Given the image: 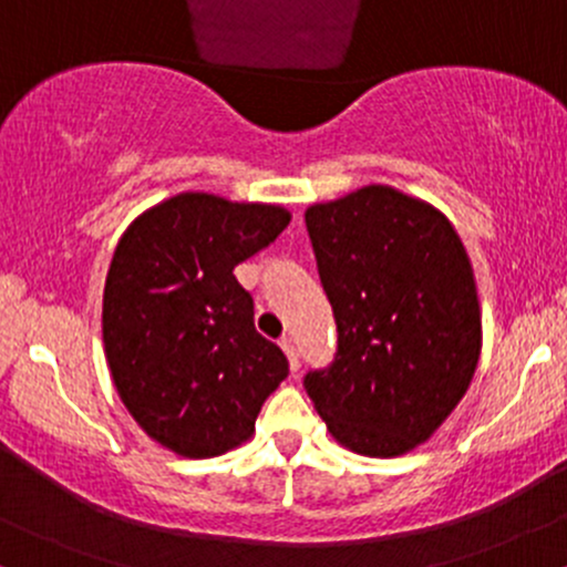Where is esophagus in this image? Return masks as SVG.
I'll use <instances>...</instances> for the list:
<instances>
[{
	"label": "esophagus",
	"mask_w": 567,
	"mask_h": 567,
	"mask_svg": "<svg viewBox=\"0 0 567 567\" xmlns=\"http://www.w3.org/2000/svg\"><path fill=\"white\" fill-rule=\"evenodd\" d=\"M281 349H284V354L289 357L291 370L300 368V359H297V346H295V340H291V338H281Z\"/></svg>",
	"instance_id": "obj_1"
}]
</instances>
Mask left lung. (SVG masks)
<instances>
[{"mask_svg":"<svg viewBox=\"0 0 567 567\" xmlns=\"http://www.w3.org/2000/svg\"><path fill=\"white\" fill-rule=\"evenodd\" d=\"M338 354L306 375L340 446L400 456L427 443L465 398L481 308L465 246L435 205L370 184L306 210Z\"/></svg>","mask_w":567,"mask_h":567,"instance_id":"obj_1","label":"left lung"}]
</instances>
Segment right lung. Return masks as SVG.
I'll use <instances>...</instances> for the list:
<instances>
[{
  "label": "right lung",
  "mask_w": 567,
  "mask_h": 567,
  "mask_svg": "<svg viewBox=\"0 0 567 567\" xmlns=\"http://www.w3.org/2000/svg\"><path fill=\"white\" fill-rule=\"evenodd\" d=\"M289 221L281 205L184 192L121 235L102 295L105 359L121 403L169 452L208 460L246 443L289 375L233 272Z\"/></svg>",
  "instance_id": "obj_1"
}]
</instances>
